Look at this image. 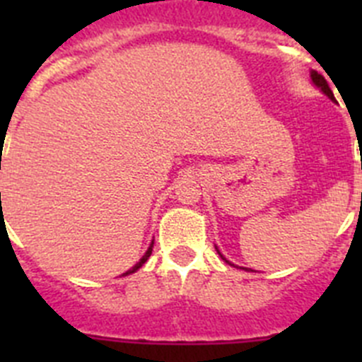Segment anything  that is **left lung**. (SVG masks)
I'll use <instances>...</instances> for the list:
<instances>
[{
  "instance_id": "1",
  "label": "left lung",
  "mask_w": 362,
  "mask_h": 362,
  "mask_svg": "<svg viewBox=\"0 0 362 362\" xmlns=\"http://www.w3.org/2000/svg\"><path fill=\"white\" fill-rule=\"evenodd\" d=\"M310 78H312V83H313V86H317L319 90H321V92H322V94H325V95H326V98H330V99H332V101H335V98H334V92H332V90H330V86H328V83H326V79H325V78H322L321 74H317V72H315V70H312V72H310ZM216 250H217V246H216ZM217 254H219V255H221V259H223V261H225V263H228V264H230V267H233V264H232V263H230L228 259H226V257H225V255L221 254V252H219V250H217ZM243 270H246V268H243Z\"/></svg>"
}]
</instances>
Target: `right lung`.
I'll return each instance as SVG.
<instances>
[{
    "mask_svg": "<svg viewBox=\"0 0 362 362\" xmlns=\"http://www.w3.org/2000/svg\"><path fill=\"white\" fill-rule=\"evenodd\" d=\"M152 246H153V241H152V243H150V246H148V250H146V252H145V255H143V257H141V259H139V261H137V263H136V264H134V267H132V268H130V270H127V272H124L123 276H130V274H134V272H137V270H139V268H141V267H143V264H145V263H146V259H148V257H150V254H152Z\"/></svg>",
    "mask_w": 362,
    "mask_h": 362,
    "instance_id": "1",
    "label": "right lung"
}]
</instances>
